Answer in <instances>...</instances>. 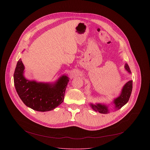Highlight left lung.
Segmentation results:
<instances>
[{
    "label": "left lung",
    "mask_w": 150,
    "mask_h": 150,
    "mask_svg": "<svg viewBox=\"0 0 150 150\" xmlns=\"http://www.w3.org/2000/svg\"><path fill=\"white\" fill-rule=\"evenodd\" d=\"M125 69L127 70L129 73H131L130 69L127 64H125ZM132 89V80H130L128 83H126L125 85L123 86L120 96L119 97L115 98L114 101L115 107L116 109H119L122 107H123L125 104L127 103V102L128 101L129 97L131 96ZM91 106L94 111L99 112L101 114H108L109 112L107 106H106L104 105L91 104Z\"/></svg>",
    "instance_id": "1"
}]
</instances>
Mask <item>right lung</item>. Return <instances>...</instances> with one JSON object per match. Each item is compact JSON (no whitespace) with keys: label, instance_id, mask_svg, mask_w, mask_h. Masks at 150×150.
I'll list each match as a JSON object with an SVG mask.
<instances>
[{"label":"right lung","instance_id":"obj_1","mask_svg":"<svg viewBox=\"0 0 150 150\" xmlns=\"http://www.w3.org/2000/svg\"><path fill=\"white\" fill-rule=\"evenodd\" d=\"M24 66L21 59L14 73V83L20 98L27 106L41 112L49 111L61 105L69 78L62 76L54 84L26 80L23 76Z\"/></svg>","mask_w":150,"mask_h":150}]
</instances>
